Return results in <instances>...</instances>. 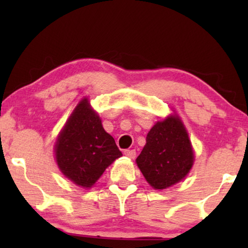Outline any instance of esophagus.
Listing matches in <instances>:
<instances>
[{
    "instance_id": "1",
    "label": "esophagus",
    "mask_w": 248,
    "mask_h": 248,
    "mask_svg": "<svg viewBox=\"0 0 248 248\" xmlns=\"http://www.w3.org/2000/svg\"><path fill=\"white\" fill-rule=\"evenodd\" d=\"M124 155L130 159H134L135 155H137V152H135V150H125Z\"/></svg>"
}]
</instances>
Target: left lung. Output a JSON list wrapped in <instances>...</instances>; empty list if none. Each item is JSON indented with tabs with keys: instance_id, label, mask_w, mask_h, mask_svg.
<instances>
[{
	"instance_id": "left-lung-1",
	"label": "left lung",
	"mask_w": 248,
	"mask_h": 248,
	"mask_svg": "<svg viewBox=\"0 0 248 248\" xmlns=\"http://www.w3.org/2000/svg\"><path fill=\"white\" fill-rule=\"evenodd\" d=\"M194 154L178 116L157 122L147 135V143L137 158L138 167L155 189L181 182L191 170Z\"/></svg>"
}]
</instances>
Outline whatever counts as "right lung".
Wrapping results in <instances>:
<instances>
[{"label":"right lung","mask_w":248,"mask_h":248,"mask_svg":"<svg viewBox=\"0 0 248 248\" xmlns=\"http://www.w3.org/2000/svg\"><path fill=\"white\" fill-rule=\"evenodd\" d=\"M122 152L84 98L71 114L55 144L60 170L81 187H91Z\"/></svg>","instance_id":"1"}]
</instances>
